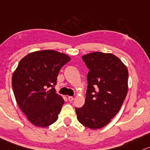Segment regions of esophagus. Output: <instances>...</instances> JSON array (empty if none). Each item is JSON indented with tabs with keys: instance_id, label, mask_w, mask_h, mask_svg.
I'll list each match as a JSON object with an SVG mask.
<instances>
[{
	"instance_id": "obj_1",
	"label": "esophagus",
	"mask_w": 150,
	"mask_h": 150,
	"mask_svg": "<svg viewBox=\"0 0 150 150\" xmlns=\"http://www.w3.org/2000/svg\"><path fill=\"white\" fill-rule=\"evenodd\" d=\"M68 100H69V101H73L74 98H73V96H68Z\"/></svg>"
}]
</instances>
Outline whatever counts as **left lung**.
<instances>
[{"instance_id":"8db88e82","label":"left lung","mask_w":150,"mask_h":150,"mask_svg":"<svg viewBox=\"0 0 150 150\" xmlns=\"http://www.w3.org/2000/svg\"><path fill=\"white\" fill-rule=\"evenodd\" d=\"M89 68L85 103L76 108L77 120L84 127L100 129L117 114L128 91L127 68L112 54L93 52L83 56Z\"/></svg>"}]
</instances>
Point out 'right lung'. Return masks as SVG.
<instances>
[{
    "mask_svg": "<svg viewBox=\"0 0 150 150\" xmlns=\"http://www.w3.org/2000/svg\"><path fill=\"white\" fill-rule=\"evenodd\" d=\"M70 61L64 54L42 50L19 61L12 75V89L18 105L34 125L46 127L57 120L64 100L54 86L61 68Z\"/></svg>",
    "mask_w": 150,
    "mask_h": 150,
    "instance_id": "add662e5",
    "label": "right lung"
}]
</instances>
